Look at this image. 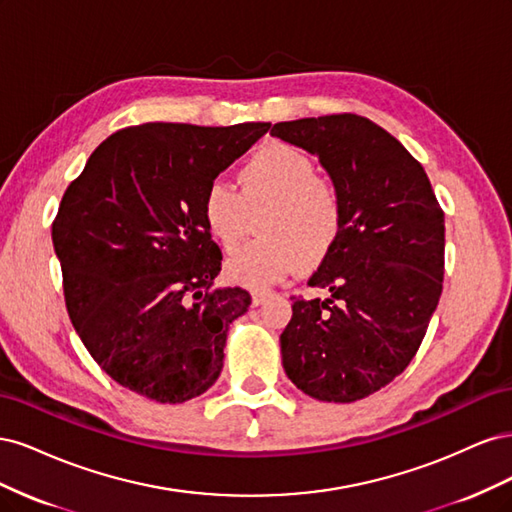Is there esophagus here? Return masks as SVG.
<instances>
[{
    "mask_svg": "<svg viewBox=\"0 0 512 512\" xmlns=\"http://www.w3.org/2000/svg\"><path fill=\"white\" fill-rule=\"evenodd\" d=\"M269 294H271V292H267V290H254V292H252V305H254V307L262 305V303L267 301Z\"/></svg>",
    "mask_w": 512,
    "mask_h": 512,
    "instance_id": "1",
    "label": "esophagus"
}]
</instances>
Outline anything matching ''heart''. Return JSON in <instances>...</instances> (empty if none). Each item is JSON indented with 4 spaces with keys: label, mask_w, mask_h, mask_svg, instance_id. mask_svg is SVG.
Instances as JSON below:
<instances>
[{
    "label": "heart",
    "mask_w": 512,
    "mask_h": 512,
    "mask_svg": "<svg viewBox=\"0 0 512 512\" xmlns=\"http://www.w3.org/2000/svg\"><path fill=\"white\" fill-rule=\"evenodd\" d=\"M241 194L215 179L200 196V220L224 252H235L245 237L247 211L267 207L258 224L260 241L226 262V275L247 288H265L299 267L327 260L344 235V196L318 175L309 153L288 143H269L239 173Z\"/></svg>",
    "instance_id": "heart-1"
}]
</instances>
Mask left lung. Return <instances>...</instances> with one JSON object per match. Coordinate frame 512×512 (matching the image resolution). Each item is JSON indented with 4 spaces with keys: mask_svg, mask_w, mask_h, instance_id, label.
I'll return each instance as SVG.
<instances>
[{
    "mask_svg": "<svg viewBox=\"0 0 512 512\" xmlns=\"http://www.w3.org/2000/svg\"><path fill=\"white\" fill-rule=\"evenodd\" d=\"M271 136L318 156L346 211L309 277L331 297H292L282 363L305 395L350 404L393 382L423 342L442 294L444 211L423 166L367 117L280 121Z\"/></svg>",
    "mask_w": 512,
    "mask_h": 512,
    "instance_id": "obj_1",
    "label": "left lung"
}]
</instances>
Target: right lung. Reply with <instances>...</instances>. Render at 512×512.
Segmentation results:
<instances>
[{
	"instance_id": "1",
	"label": "right lung",
	"mask_w": 512,
	"mask_h": 512,
	"mask_svg": "<svg viewBox=\"0 0 512 512\" xmlns=\"http://www.w3.org/2000/svg\"><path fill=\"white\" fill-rule=\"evenodd\" d=\"M269 128L130 126L68 185L51 232L66 307L117 384L183 404L218 380L230 322L252 299L211 288L222 254L200 220V196Z\"/></svg>"
}]
</instances>
